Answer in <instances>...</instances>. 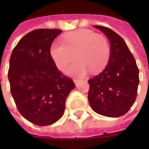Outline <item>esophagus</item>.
Returning <instances> with one entry per match:
<instances>
[{"label":"esophagus","instance_id":"obj_1","mask_svg":"<svg viewBox=\"0 0 149 149\" xmlns=\"http://www.w3.org/2000/svg\"><path fill=\"white\" fill-rule=\"evenodd\" d=\"M73 82H74V84H76V85H78V84L81 82V80H78V79H75V80H73Z\"/></svg>","mask_w":149,"mask_h":149}]
</instances>
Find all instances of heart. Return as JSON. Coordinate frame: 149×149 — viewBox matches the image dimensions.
I'll return each instance as SVG.
<instances>
[{"label": "heart", "mask_w": 149, "mask_h": 149, "mask_svg": "<svg viewBox=\"0 0 149 149\" xmlns=\"http://www.w3.org/2000/svg\"><path fill=\"white\" fill-rule=\"evenodd\" d=\"M50 55L60 70L71 77H84L88 72H97L103 69L110 56L109 43L105 37L89 29H78L66 33L63 41H53Z\"/></svg>", "instance_id": "obj_1"}]
</instances>
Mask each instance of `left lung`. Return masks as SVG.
<instances>
[{"mask_svg":"<svg viewBox=\"0 0 149 149\" xmlns=\"http://www.w3.org/2000/svg\"><path fill=\"white\" fill-rule=\"evenodd\" d=\"M103 33L110 43L108 65L88 80V102L100 115L119 117L125 115L134 104L139 84V69L126 43L111 29L93 25Z\"/></svg>","mask_w":149,"mask_h":149,"instance_id":"1","label":"left lung"}]
</instances>
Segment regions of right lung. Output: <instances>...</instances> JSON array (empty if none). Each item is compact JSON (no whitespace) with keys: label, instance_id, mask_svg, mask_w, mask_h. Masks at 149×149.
<instances>
[{"label":"right lung","instance_id":"right-lung-1","mask_svg":"<svg viewBox=\"0 0 149 149\" xmlns=\"http://www.w3.org/2000/svg\"><path fill=\"white\" fill-rule=\"evenodd\" d=\"M62 31L39 29L27 33L13 50L8 77L18 111L34 125L46 126L61 118L65 100L75 88L56 68L52 43Z\"/></svg>","mask_w":149,"mask_h":149}]
</instances>
